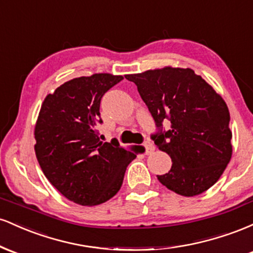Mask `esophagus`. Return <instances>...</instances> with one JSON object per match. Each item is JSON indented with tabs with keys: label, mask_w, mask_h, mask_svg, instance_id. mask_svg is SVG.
Listing matches in <instances>:
<instances>
[{
	"label": "esophagus",
	"mask_w": 253,
	"mask_h": 253,
	"mask_svg": "<svg viewBox=\"0 0 253 253\" xmlns=\"http://www.w3.org/2000/svg\"><path fill=\"white\" fill-rule=\"evenodd\" d=\"M144 146H145V149H146V155H151V153L155 152V145L152 144V141L151 140L145 141Z\"/></svg>",
	"instance_id": "1"
}]
</instances>
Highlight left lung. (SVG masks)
<instances>
[{
	"label": "left lung",
	"mask_w": 253,
	"mask_h": 253,
	"mask_svg": "<svg viewBox=\"0 0 253 253\" xmlns=\"http://www.w3.org/2000/svg\"><path fill=\"white\" fill-rule=\"evenodd\" d=\"M162 128L152 135L159 150L170 156L171 169L157 176L168 189L191 197L215 184L232 157L229 112L223 98L191 69L165 66L125 75Z\"/></svg>",
	"instance_id": "obj_1"
}]
</instances>
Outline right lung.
<instances>
[{"label":"right lung","mask_w":253,"mask_h":253,"mask_svg":"<svg viewBox=\"0 0 253 253\" xmlns=\"http://www.w3.org/2000/svg\"><path fill=\"white\" fill-rule=\"evenodd\" d=\"M124 80L94 74L68 81L45 97L38 115L37 159L43 175L70 201L97 206L120 190L125 171L141 146L125 149L117 140H100L96 125L106 91Z\"/></svg>","instance_id":"obj_1"}]
</instances>
